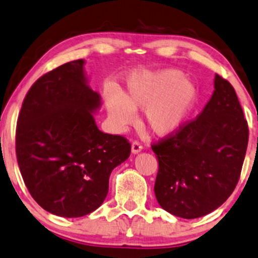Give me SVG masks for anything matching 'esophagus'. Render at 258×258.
I'll return each instance as SVG.
<instances>
[{
    "mask_svg": "<svg viewBox=\"0 0 258 258\" xmlns=\"http://www.w3.org/2000/svg\"><path fill=\"white\" fill-rule=\"evenodd\" d=\"M142 151V145L140 144L139 141H134L132 144V152L134 154H136V153H139V152H141Z\"/></svg>",
    "mask_w": 258,
    "mask_h": 258,
    "instance_id": "1",
    "label": "esophagus"
}]
</instances>
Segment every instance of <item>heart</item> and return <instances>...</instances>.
<instances>
[{
    "instance_id": "b5f03b06",
    "label": "heart",
    "mask_w": 258,
    "mask_h": 258,
    "mask_svg": "<svg viewBox=\"0 0 258 258\" xmlns=\"http://www.w3.org/2000/svg\"><path fill=\"white\" fill-rule=\"evenodd\" d=\"M197 97L195 85L183 79L182 73L140 72L129 76L122 94L107 91L105 101L111 122L117 128L133 123L134 110L146 107V122L152 132L166 136L184 125L195 107Z\"/></svg>"
}]
</instances>
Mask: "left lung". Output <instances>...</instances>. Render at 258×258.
<instances>
[{
  "mask_svg": "<svg viewBox=\"0 0 258 258\" xmlns=\"http://www.w3.org/2000/svg\"><path fill=\"white\" fill-rule=\"evenodd\" d=\"M214 87L196 118L152 145L159 164L155 197L161 208L179 218L215 211L240 177L249 126L233 86L217 74Z\"/></svg>",
  "mask_w": 258,
  "mask_h": 258,
  "instance_id": "8db88e82",
  "label": "left lung"
}]
</instances>
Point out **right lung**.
I'll use <instances>...</instances> for the list:
<instances>
[{"label":"right lung","mask_w":258,"mask_h":258,"mask_svg":"<svg viewBox=\"0 0 258 258\" xmlns=\"http://www.w3.org/2000/svg\"><path fill=\"white\" fill-rule=\"evenodd\" d=\"M84 59L40 76L22 101L15 133L25 185L41 208L58 217L92 213L109 192L112 170L129 158L122 135L100 132L92 112L100 95L87 86Z\"/></svg>","instance_id":"add662e5"}]
</instances>
